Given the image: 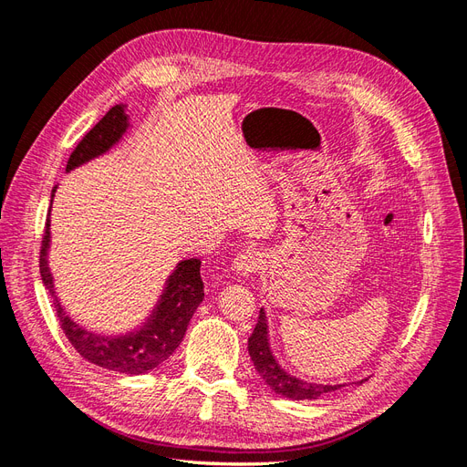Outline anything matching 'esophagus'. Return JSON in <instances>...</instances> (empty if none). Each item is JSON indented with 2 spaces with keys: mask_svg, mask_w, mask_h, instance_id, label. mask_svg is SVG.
Returning <instances> with one entry per match:
<instances>
[{
  "mask_svg": "<svg viewBox=\"0 0 467 467\" xmlns=\"http://www.w3.org/2000/svg\"><path fill=\"white\" fill-rule=\"evenodd\" d=\"M259 265H261V259H259V253L257 251H251V249H247V251H244V253H239V255L234 259V263H232V271L235 273V275H239V276H249V275H253L259 268Z\"/></svg>",
  "mask_w": 467,
  "mask_h": 467,
  "instance_id": "esophagus-1",
  "label": "esophagus"
}]
</instances>
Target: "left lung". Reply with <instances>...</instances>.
I'll return each instance as SVG.
<instances>
[{
  "mask_svg": "<svg viewBox=\"0 0 467 467\" xmlns=\"http://www.w3.org/2000/svg\"><path fill=\"white\" fill-rule=\"evenodd\" d=\"M247 348H249V357L253 364H255V370L259 372L265 384L275 393H278L280 398H286L292 401H314L323 398V395L333 393L347 386V384H316V381H306L302 378H296L288 370L282 368L273 352L271 338H268V321H266L265 307H261L259 321L249 337ZM362 381L364 379L352 381V384L360 386Z\"/></svg>",
  "mask_w": 467,
  "mask_h": 467,
  "instance_id": "8db88e82",
  "label": "left lung"
}]
</instances>
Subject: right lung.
I'll return each mask as SVG.
<instances>
[{
    "instance_id": "1",
    "label": "right lung",
    "mask_w": 467,
    "mask_h": 467,
    "mask_svg": "<svg viewBox=\"0 0 467 467\" xmlns=\"http://www.w3.org/2000/svg\"><path fill=\"white\" fill-rule=\"evenodd\" d=\"M130 120L126 105H115L107 115L99 120L93 129L83 136L74 153L69 155L66 173L74 171L99 155L107 153L115 148L122 136L129 130ZM58 187L52 189L54 192ZM52 204V202H50ZM52 208V206H50ZM48 249H50V220H47L45 237H42L40 249V278L42 285L50 292L62 329L67 341L79 352V355L91 364L101 366L105 370L120 372V374H146L158 368L173 355L175 348L181 345L182 337L187 333L189 321L196 307L204 298V282L201 278V259H185L179 261L173 273L167 276L163 292L160 294L158 304L153 306L150 316L136 329L120 335H101L83 327L72 319L62 306L58 294L54 288V276L48 265Z\"/></svg>"
}]
</instances>
